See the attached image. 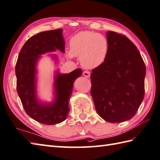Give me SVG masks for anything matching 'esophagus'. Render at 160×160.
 Returning <instances> with one entry per match:
<instances>
[{"label":"esophagus","instance_id":"obj_1","mask_svg":"<svg viewBox=\"0 0 160 160\" xmlns=\"http://www.w3.org/2000/svg\"><path fill=\"white\" fill-rule=\"evenodd\" d=\"M90 75H91V73H90L89 71H83V76H84V77L89 78V77H90Z\"/></svg>","mask_w":160,"mask_h":160}]
</instances>
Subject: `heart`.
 Listing matches in <instances>:
<instances>
[{"instance_id": "b5f03b06", "label": "heart", "mask_w": 160, "mask_h": 160, "mask_svg": "<svg viewBox=\"0 0 160 160\" xmlns=\"http://www.w3.org/2000/svg\"><path fill=\"white\" fill-rule=\"evenodd\" d=\"M109 52V42L101 34L82 31L70 40L69 56L80 58L84 68H94L105 61Z\"/></svg>"}]
</instances>
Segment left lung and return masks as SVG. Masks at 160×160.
Listing matches in <instances>:
<instances>
[{
    "instance_id": "left-lung-1",
    "label": "left lung",
    "mask_w": 160,
    "mask_h": 160,
    "mask_svg": "<svg viewBox=\"0 0 160 160\" xmlns=\"http://www.w3.org/2000/svg\"><path fill=\"white\" fill-rule=\"evenodd\" d=\"M107 39L108 57L91 74V95L100 117L109 123H121L132 118L143 101L146 66L127 37L109 31Z\"/></svg>"
}]
</instances>
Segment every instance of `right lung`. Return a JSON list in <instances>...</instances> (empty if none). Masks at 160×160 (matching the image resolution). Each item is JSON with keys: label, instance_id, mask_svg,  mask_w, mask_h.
<instances>
[{"label": "right lung", "instance_id": "1", "mask_svg": "<svg viewBox=\"0 0 160 160\" xmlns=\"http://www.w3.org/2000/svg\"><path fill=\"white\" fill-rule=\"evenodd\" d=\"M64 46L62 29L39 32L25 43L16 64L17 90L24 110L34 120L42 124H58L67 118L74 81L82 73L81 68L68 74L58 72L54 82L55 101L51 104L38 101L36 95V65L39 55L56 49L64 52Z\"/></svg>", "mask_w": 160, "mask_h": 160}]
</instances>
